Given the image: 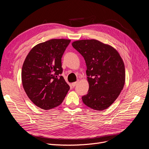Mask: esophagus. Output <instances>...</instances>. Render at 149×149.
<instances>
[{"label": "esophagus", "mask_w": 149, "mask_h": 149, "mask_svg": "<svg viewBox=\"0 0 149 149\" xmlns=\"http://www.w3.org/2000/svg\"><path fill=\"white\" fill-rule=\"evenodd\" d=\"M77 83H78V81H76V82H74V83H72V86L73 87H75V86L77 84Z\"/></svg>", "instance_id": "34e87169"}]
</instances>
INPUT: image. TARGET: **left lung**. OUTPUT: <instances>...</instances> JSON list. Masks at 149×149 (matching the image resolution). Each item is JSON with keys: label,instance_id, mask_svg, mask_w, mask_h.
<instances>
[{"label": "left lung", "instance_id": "8db88e82", "mask_svg": "<svg viewBox=\"0 0 149 149\" xmlns=\"http://www.w3.org/2000/svg\"><path fill=\"white\" fill-rule=\"evenodd\" d=\"M74 48L86 63L89 91L82 97L84 104L96 111L108 108L123 90L126 74L123 60L112 46L95 39L76 40Z\"/></svg>", "mask_w": 149, "mask_h": 149}]
</instances>
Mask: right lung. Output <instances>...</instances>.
<instances>
[{"label": "right lung", "instance_id": "add662e5", "mask_svg": "<svg viewBox=\"0 0 149 149\" xmlns=\"http://www.w3.org/2000/svg\"><path fill=\"white\" fill-rule=\"evenodd\" d=\"M69 39H51L31 49L22 69V82L27 96L43 110L56 107L65 99L70 87L62 73L61 57Z\"/></svg>", "mask_w": 149, "mask_h": 149}]
</instances>
